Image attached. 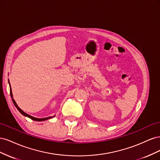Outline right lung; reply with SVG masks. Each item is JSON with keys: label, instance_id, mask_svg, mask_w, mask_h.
I'll return each mask as SVG.
<instances>
[{"label": "right lung", "instance_id": "add662e5", "mask_svg": "<svg viewBox=\"0 0 160 160\" xmlns=\"http://www.w3.org/2000/svg\"><path fill=\"white\" fill-rule=\"evenodd\" d=\"M8 83H9V81H8ZM9 85H10V93H11V97L12 98V102H13L14 106H15V107L17 108V109L19 111V112H20L22 115L25 116V117H27V118H30V119H32V120H34V121H37V122H42V121H45V120H47V119H51V118H53V117H55V115H54V116H51V117H48V118H37L32 117V116H31V115H28V114L26 113L25 112H24V111H23L20 108L18 107V105H17V103H16V101H14V99H13L12 93V89H11V87L10 83H9Z\"/></svg>", "mask_w": 160, "mask_h": 160}]
</instances>
